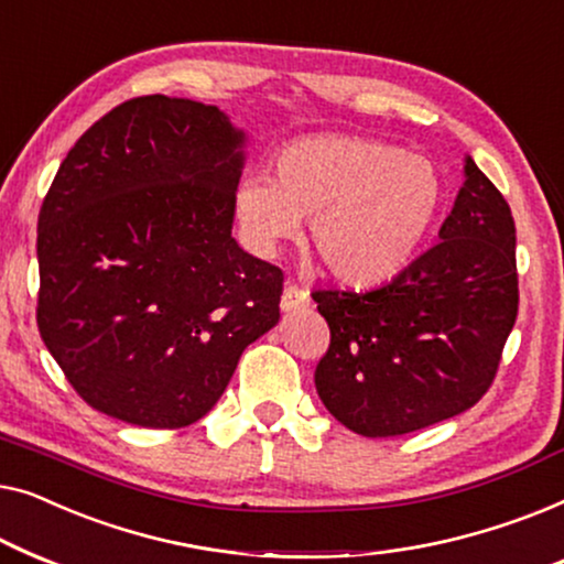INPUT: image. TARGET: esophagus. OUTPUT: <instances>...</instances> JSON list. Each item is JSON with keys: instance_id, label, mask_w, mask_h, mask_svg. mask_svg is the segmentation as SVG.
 Instances as JSON below:
<instances>
[{"instance_id": "34e87169", "label": "esophagus", "mask_w": 564, "mask_h": 564, "mask_svg": "<svg viewBox=\"0 0 564 564\" xmlns=\"http://www.w3.org/2000/svg\"><path fill=\"white\" fill-rule=\"evenodd\" d=\"M308 306V293L304 289H299V285L289 283L283 289V299H281V308L285 314L289 312H299V308H306Z\"/></svg>"}]
</instances>
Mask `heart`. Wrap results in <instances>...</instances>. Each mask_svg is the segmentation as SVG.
Instances as JSON below:
<instances>
[{
  "mask_svg": "<svg viewBox=\"0 0 564 564\" xmlns=\"http://www.w3.org/2000/svg\"><path fill=\"white\" fill-rule=\"evenodd\" d=\"M442 178L424 155L350 134H312L285 145L273 178L250 173L235 188V217L250 250L271 258L308 242L337 281L376 285L409 265L442 209Z\"/></svg>",
  "mask_w": 564,
  "mask_h": 564,
  "instance_id": "heart-1",
  "label": "heart"
}]
</instances>
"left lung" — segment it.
Returning a JSON list of instances; mask_svg holds the SVG:
<instances>
[{
    "instance_id": "obj_1",
    "label": "left lung",
    "mask_w": 564,
    "mask_h": 564,
    "mask_svg": "<svg viewBox=\"0 0 564 564\" xmlns=\"http://www.w3.org/2000/svg\"><path fill=\"white\" fill-rule=\"evenodd\" d=\"M440 242L370 291H314L332 343L316 393L362 437H399L480 401L519 312L517 227L470 155Z\"/></svg>"
}]
</instances>
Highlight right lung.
<instances>
[{
	"label": "right lung",
	"mask_w": 564,
	"mask_h": 564,
	"mask_svg": "<svg viewBox=\"0 0 564 564\" xmlns=\"http://www.w3.org/2000/svg\"><path fill=\"white\" fill-rule=\"evenodd\" d=\"M248 134L219 107L138 97L86 130L37 217V327L101 414L178 430L281 319L283 273L232 237Z\"/></svg>",
	"instance_id": "add662e5"
}]
</instances>
